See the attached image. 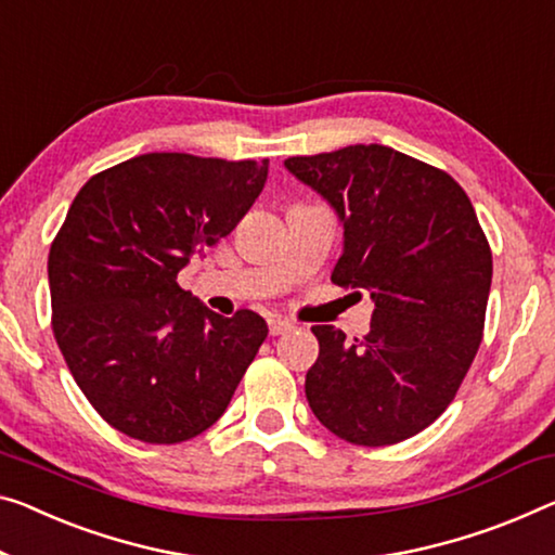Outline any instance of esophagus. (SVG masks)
Returning <instances> with one entry per match:
<instances>
[{"label": "esophagus", "instance_id": "1", "mask_svg": "<svg viewBox=\"0 0 555 555\" xmlns=\"http://www.w3.org/2000/svg\"><path fill=\"white\" fill-rule=\"evenodd\" d=\"M295 325L289 320H283V318H268V330H270V335H285V332H289L293 330Z\"/></svg>", "mask_w": 555, "mask_h": 555}]
</instances>
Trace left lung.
I'll return each instance as SVG.
<instances>
[{"instance_id": "8db88e82", "label": "left lung", "mask_w": 555, "mask_h": 555, "mask_svg": "<svg viewBox=\"0 0 555 555\" xmlns=\"http://www.w3.org/2000/svg\"><path fill=\"white\" fill-rule=\"evenodd\" d=\"M285 168L343 225L332 283L374 302L364 339L312 327L320 357L307 402L352 444L414 437L449 406L481 345L491 250L472 201L444 170L379 143L295 156Z\"/></svg>"}]
</instances>
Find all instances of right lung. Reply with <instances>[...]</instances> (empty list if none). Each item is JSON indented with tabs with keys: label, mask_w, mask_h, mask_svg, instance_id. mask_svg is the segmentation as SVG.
Here are the masks:
<instances>
[{
	"label": "right lung",
	"mask_w": 555,
	"mask_h": 555,
	"mask_svg": "<svg viewBox=\"0 0 555 555\" xmlns=\"http://www.w3.org/2000/svg\"><path fill=\"white\" fill-rule=\"evenodd\" d=\"M268 160L146 153L89 178L49 253L54 337L91 406L126 437L178 444L220 420L268 325L178 285L233 233Z\"/></svg>",
	"instance_id": "add662e5"
}]
</instances>
